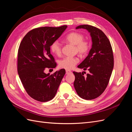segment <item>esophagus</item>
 <instances>
[{
  "instance_id": "obj_1",
  "label": "esophagus",
  "mask_w": 132,
  "mask_h": 132,
  "mask_svg": "<svg viewBox=\"0 0 132 132\" xmlns=\"http://www.w3.org/2000/svg\"><path fill=\"white\" fill-rule=\"evenodd\" d=\"M71 73H72V72H71V71H70V70H66V74H70Z\"/></svg>"
}]
</instances>
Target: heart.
Listing matches in <instances>:
<instances>
[{"instance_id": "1", "label": "heart", "mask_w": 132, "mask_h": 132, "mask_svg": "<svg viewBox=\"0 0 132 132\" xmlns=\"http://www.w3.org/2000/svg\"><path fill=\"white\" fill-rule=\"evenodd\" d=\"M66 40L76 46V51L81 55H85L89 51L90 44L88 41L84 39V36L77 32L69 33L65 37ZM50 50L54 54L59 56L62 54L61 44L58 40L52 43ZM79 59L77 57H66L60 60L59 65L61 68L70 70L77 64Z\"/></svg>"}]
</instances>
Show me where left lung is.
<instances>
[{"mask_svg": "<svg viewBox=\"0 0 132 132\" xmlns=\"http://www.w3.org/2000/svg\"><path fill=\"white\" fill-rule=\"evenodd\" d=\"M76 29L88 30L93 41L88 55L78 66L90 73L84 77L83 73L73 71L74 86L78 95L91 100L100 96L109 84L114 65L113 51L109 38L100 29L89 25H80Z\"/></svg>", "mask_w": 132, "mask_h": 132, "instance_id": "obj_1", "label": "left lung"}]
</instances>
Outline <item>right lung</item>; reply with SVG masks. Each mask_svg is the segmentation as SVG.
I'll return each mask as SVG.
<instances>
[{"mask_svg":"<svg viewBox=\"0 0 132 132\" xmlns=\"http://www.w3.org/2000/svg\"><path fill=\"white\" fill-rule=\"evenodd\" d=\"M67 27L63 25L35 28L27 33L20 44L18 72L26 93L35 100L47 102L53 99L65 74L64 69L52 74H47L45 70L56 67L50 46Z\"/></svg>","mask_w":132,"mask_h":132,"instance_id":"add662e5","label":"right lung"}]
</instances>
